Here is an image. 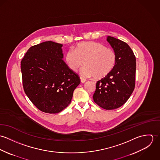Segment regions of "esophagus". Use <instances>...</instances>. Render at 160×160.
I'll return each instance as SVG.
<instances>
[{"instance_id": "esophagus-1", "label": "esophagus", "mask_w": 160, "mask_h": 160, "mask_svg": "<svg viewBox=\"0 0 160 160\" xmlns=\"http://www.w3.org/2000/svg\"><path fill=\"white\" fill-rule=\"evenodd\" d=\"M80 79H81V82H82V83H84V82H85L86 81V79H84V78H83L82 77H80Z\"/></svg>"}]
</instances>
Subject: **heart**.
<instances>
[{
    "label": "heart",
    "instance_id": "b5f03b06",
    "mask_svg": "<svg viewBox=\"0 0 160 160\" xmlns=\"http://www.w3.org/2000/svg\"><path fill=\"white\" fill-rule=\"evenodd\" d=\"M116 53L112 48L95 42H83L69 50L65 54V62L68 68L76 71L82 65V75L95 79H102L114 69L116 63Z\"/></svg>",
    "mask_w": 160,
    "mask_h": 160
}]
</instances>
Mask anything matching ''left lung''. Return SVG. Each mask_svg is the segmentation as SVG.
<instances>
[{"mask_svg":"<svg viewBox=\"0 0 160 160\" xmlns=\"http://www.w3.org/2000/svg\"><path fill=\"white\" fill-rule=\"evenodd\" d=\"M107 41L116 53V63L110 74L96 83L93 99L101 108L113 110L124 105L134 91L136 59L127 43L112 36H108Z\"/></svg>","mask_w":160,"mask_h":160,"instance_id":"obj_1","label":"left lung"}]
</instances>
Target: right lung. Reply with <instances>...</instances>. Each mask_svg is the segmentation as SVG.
Returning a JSON list of instances; mask_svg holds the SVG:
<instances>
[{
	"label": "right lung",
	"instance_id": "1",
	"mask_svg": "<svg viewBox=\"0 0 160 160\" xmlns=\"http://www.w3.org/2000/svg\"><path fill=\"white\" fill-rule=\"evenodd\" d=\"M62 47L52 41L32 46L21 61L24 91L44 113H57L67 108L81 82L62 59Z\"/></svg>",
	"mask_w": 160,
	"mask_h": 160
}]
</instances>
